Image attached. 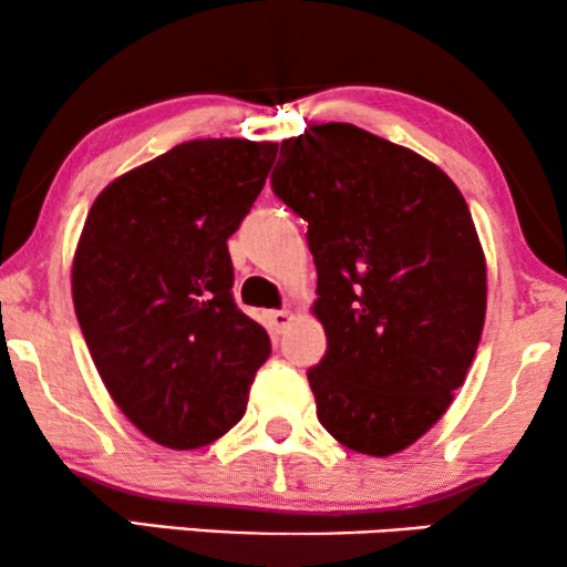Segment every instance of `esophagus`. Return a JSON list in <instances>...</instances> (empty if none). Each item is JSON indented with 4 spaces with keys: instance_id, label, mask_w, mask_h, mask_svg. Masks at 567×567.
<instances>
[{
    "instance_id": "34e87169",
    "label": "esophagus",
    "mask_w": 567,
    "mask_h": 567,
    "mask_svg": "<svg viewBox=\"0 0 567 567\" xmlns=\"http://www.w3.org/2000/svg\"><path fill=\"white\" fill-rule=\"evenodd\" d=\"M266 320H268V328L274 332H284L286 328H289V322L293 320L291 312H286V309H270V312H266Z\"/></svg>"
}]
</instances>
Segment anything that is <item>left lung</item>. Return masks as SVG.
I'll use <instances>...</instances> for the list:
<instances>
[{
    "label": "left lung",
    "instance_id": "left-lung-1",
    "mask_svg": "<svg viewBox=\"0 0 567 567\" xmlns=\"http://www.w3.org/2000/svg\"><path fill=\"white\" fill-rule=\"evenodd\" d=\"M270 185L307 221L317 266V417L353 452L398 454L446 413L483 336L467 200L433 162L351 123L286 138Z\"/></svg>",
    "mask_w": 567,
    "mask_h": 567
}]
</instances>
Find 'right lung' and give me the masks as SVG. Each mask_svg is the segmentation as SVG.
<instances>
[{"label":"right lung","instance_id":"obj_1","mask_svg":"<svg viewBox=\"0 0 567 567\" xmlns=\"http://www.w3.org/2000/svg\"><path fill=\"white\" fill-rule=\"evenodd\" d=\"M278 144L196 138L121 175L84 221L74 312L107 392L144 436L198 449L245 415L270 338L231 297L227 239Z\"/></svg>","mask_w":567,"mask_h":567}]
</instances>
